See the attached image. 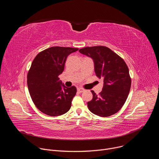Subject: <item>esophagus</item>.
Instances as JSON below:
<instances>
[{"mask_svg":"<svg viewBox=\"0 0 159 159\" xmlns=\"http://www.w3.org/2000/svg\"><path fill=\"white\" fill-rule=\"evenodd\" d=\"M77 91L79 93H83L84 91V89H82V88L79 87V88H77Z\"/></svg>","mask_w":159,"mask_h":159,"instance_id":"obj_1","label":"esophagus"}]
</instances>
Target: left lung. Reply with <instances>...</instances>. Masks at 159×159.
Masks as SVG:
<instances>
[{
  "mask_svg": "<svg viewBox=\"0 0 159 159\" xmlns=\"http://www.w3.org/2000/svg\"><path fill=\"white\" fill-rule=\"evenodd\" d=\"M79 52L93 60L96 76L104 82L99 95L91 90L93 98L87 102L89 109L102 117L115 114L124 105L130 90L131 81L127 65L122 58L106 47H85Z\"/></svg>",
  "mask_w": 159,
  "mask_h": 159,
  "instance_id": "1",
  "label": "left lung"
}]
</instances>
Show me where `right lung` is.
<instances>
[{
	"label": "right lung",
	"instance_id": "add662e5",
	"mask_svg": "<svg viewBox=\"0 0 159 159\" xmlns=\"http://www.w3.org/2000/svg\"><path fill=\"white\" fill-rule=\"evenodd\" d=\"M78 48L53 47L39 53L28 73L27 83L32 101L44 114L62 115L69 111L77 93L75 86L66 87L59 80L67 57Z\"/></svg>",
	"mask_w": 159,
	"mask_h": 159
}]
</instances>
